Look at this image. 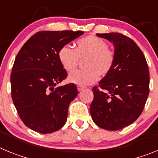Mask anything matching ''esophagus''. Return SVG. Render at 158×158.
Returning <instances> with one entry per match:
<instances>
[{"instance_id": "34e87169", "label": "esophagus", "mask_w": 158, "mask_h": 158, "mask_svg": "<svg viewBox=\"0 0 158 158\" xmlns=\"http://www.w3.org/2000/svg\"><path fill=\"white\" fill-rule=\"evenodd\" d=\"M83 89H84V86L77 85V90H78V91H81V90H83Z\"/></svg>"}]
</instances>
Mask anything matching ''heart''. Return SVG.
<instances>
[{
    "label": "heart",
    "mask_w": 158,
    "mask_h": 158,
    "mask_svg": "<svg viewBox=\"0 0 158 158\" xmlns=\"http://www.w3.org/2000/svg\"><path fill=\"white\" fill-rule=\"evenodd\" d=\"M74 46L75 49L63 46L58 51L60 63L67 72L75 70L80 60H85V69L72 73L69 76V81L79 85H90L99 76L104 77L111 72L115 64V53L104 40L88 35L78 40Z\"/></svg>",
    "instance_id": "b5f03b06"
}]
</instances>
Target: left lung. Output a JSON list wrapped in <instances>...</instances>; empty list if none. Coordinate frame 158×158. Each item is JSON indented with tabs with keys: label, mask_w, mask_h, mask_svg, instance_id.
Returning a JSON list of instances; mask_svg holds the SVG:
<instances>
[{
	"label": "left lung",
	"mask_w": 158,
	"mask_h": 158,
	"mask_svg": "<svg viewBox=\"0 0 158 158\" xmlns=\"http://www.w3.org/2000/svg\"><path fill=\"white\" fill-rule=\"evenodd\" d=\"M96 35L112 42L115 60L111 72L93 88L90 113L98 127L117 131L133 123L142 114L150 93V72L134 40L115 32Z\"/></svg>",
	"instance_id": "obj_1"
}]
</instances>
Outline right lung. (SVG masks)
I'll return each instance as SVG.
<instances>
[{
    "instance_id": "add662e5",
    "label": "right lung",
    "mask_w": 158,
    "mask_h": 158,
    "mask_svg": "<svg viewBox=\"0 0 158 158\" xmlns=\"http://www.w3.org/2000/svg\"><path fill=\"white\" fill-rule=\"evenodd\" d=\"M83 33L36 32L16 55L11 73V95L19 118L30 129L52 133L66 122L68 107L78 92L73 83L57 87L67 77L58 59V51Z\"/></svg>"
}]
</instances>
